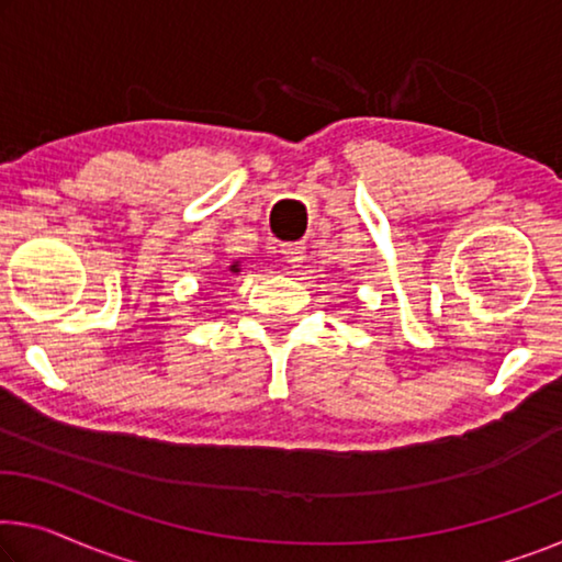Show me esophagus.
Masks as SVG:
<instances>
[{
	"instance_id": "1",
	"label": "esophagus",
	"mask_w": 562,
	"mask_h": 562,
	"mask_svg": "<svg viewBox=\"0 0 562 562\" xmlns=\"http://www.w3.org/2000/svg\"><path fill=\"white\" fill-rule=\"evenodd\" d=\"M281 254H283V258H286V263L293 266V269H296V266L304 263L306 246H304V244H286V246L281 248Z\"/></svg>"
}]
</instances>
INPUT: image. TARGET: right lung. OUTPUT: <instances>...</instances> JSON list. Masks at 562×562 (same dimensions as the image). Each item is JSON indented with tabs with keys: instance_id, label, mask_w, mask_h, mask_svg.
<instances>
[{
	"instance_id": "1",
	"label": "right lung",
	"mask_w": 562,
	"mask_h": 562,
	"mask_svg": "<svg viewBox=\"0 0 562 562\" xmlns=\"http://www.w3.org/2000/svg\"><path fill=\"white\" fill-rule=\"evenodd\" d=\"M228 271H231V273H240V261H233V263L228 266Z\"/></svg>"
}]
</instances>
